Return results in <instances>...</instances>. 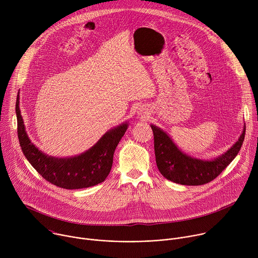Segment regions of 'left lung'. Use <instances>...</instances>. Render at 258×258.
Wrapping results in <instances>:
<instances>
[{
    "mask_svg": "<svg viewBox=\"0 0 258 258\" xmlns=\"http://www.w3.org/2000/svg\"><path fill=\"white\" fill-rule=\"evenodd\" d=\"M154 135L156 164L161 174L186 186L204 185L214 179L237 156L244 142L246 126L238 141L224 154L212 159H200L182 152L172 139L160 127L151 124Z\"/></svg>",
    "mask_w": 258,
    "mask_h": 258,
    "instance_id": "obj_1",
    "label": "left lung"
}]
</instances>
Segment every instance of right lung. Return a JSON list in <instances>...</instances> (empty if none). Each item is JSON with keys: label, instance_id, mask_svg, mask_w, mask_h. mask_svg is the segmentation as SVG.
<instances>
[{"label": "right lung", "instance_id": "add662e5", "mask_svg": "<svg viewBox=\"0 0 258 258\" xmlns=\"http://www.w3.org/2000/svg\"><path fill=\"white\" fill-rule=\"evenodd\" d=\"M17 132L21 150L46 180L68 189H84L105 180L111 170L116 147L128 127V122L107 131L99 141L82 154L70 157H54L41 151L29 139L19 108V92L16 100Z\"/></svg>", "mask_w": 258, "mask_h": 258}]
</instances>
